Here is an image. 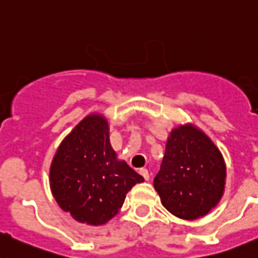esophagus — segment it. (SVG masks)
<instances>
[{"instance_id":"esophagus-1","label":"esophagus","mask_w":258,"mask_h":258,"mask_svg":"<svg viewBox=\"0 0 258 258\" xmlns=\"http://www.w3.org/2000/svg\"><path fill=\"white\" fill-rule=\"evenodd\" d=\"M139 173H140V174L143 175V177H144V179H145V180H148L149 178H150V175H149V172H148V169H145V168H141V169H140V172H139Z\"/></svg>"}]
</instances>
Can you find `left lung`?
I'll return each mask as SVG.
<instances>
[{"mask_svg": "<svg viewBox=\"0 0 258 258\" xmlns=\"http://www.w3.org/2000/svg\"><path fill=\"white\" fill-rule=\"evenodd\" d=\"M227 165L210 137L192 123L170 131L154 188L170 214L184 220L208 215L224 195Z\"/></svg>", "mask_w": 258, "mask_h": 258, "instance_id": "left-lung-1", "label": "left lung"}]
</instances>
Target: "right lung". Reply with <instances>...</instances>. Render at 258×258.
Segmentation results:
<instances>
[{"mask_svg": "<svg viewBox=\"0 0 258 258\" xmlns=\"http://www.w3.org/2000/svg\"><path fill=\"white\" fill-rule=\"evenodd\" d=\"M144 182L109 141V124L90 113L59 144L49 168L53 197L79 223L103 225L114 218L126 195Z\"/></svg>", "mask_w": 258, "mask_h": 258, "instance_id": "obj_1", "label": "right lung"}]
</instances>
